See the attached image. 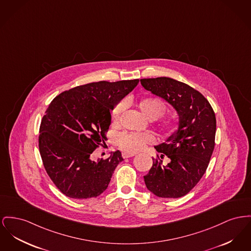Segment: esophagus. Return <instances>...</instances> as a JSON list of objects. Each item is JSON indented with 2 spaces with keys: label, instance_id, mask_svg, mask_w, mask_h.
Segmentation results:
<instances>
[{
  "label": "esophagus",
  "instance_id": "obj_1",
  "mask_svg": "<svg viewBox=\"0 0 251 251\" xmlns=\"http://www.w3.org/2000/svg\"><path fill=\"white\" fill-rule=\"evenodd\" d=\"M133 155H134L133 153H127V152H123L122 153V157L123 158H130V157H133Z\"/></svg>",
  "mask_w": 251,
  "mask_h": 251
}]
</instances>
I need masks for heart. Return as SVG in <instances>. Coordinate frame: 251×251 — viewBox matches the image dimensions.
<instances>
[{
  "mask_svg": "<svg viewBox=\"0 0 251 251\" xmlns=\"http://www.w3.org/2000/svg\"><path fill=\"white\" fill-rule=\"evenodd\" d=\"M126 103L131 101L127 100ZM138 112L149 120H155L159 118L165 110V104L155 98H142L133 102ZM123 110V105L120 104L113 112V124H118ZM174 127V121L171 118H164L159 120L158 128L162 132H170ZM153 136L150 133H122L118 137L119 147L124 151L134 153L142 151L149 144L153 142Z\"/></svg>",
  "mask_w": 251,
  "mask_h": 251,
  "instance_id": "heart-1",
  "label": "heart"
}]
</instances>
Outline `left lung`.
I'll return each mask as SVG.
<instances>
[{
    "instance_id": "left-lung-1",
    "label": "left lung",
    "mask_w": 251,
    "mask_h": 251,
    "mask_svg": "<svg viewBox=\"0 0 251 251\" xmlns=\"http://www.w3.org/2000/svg\"><path fill=\"white\" fill-rule=\"evenodd\" d=\"M141 85L170 104L178 116L176 130L154 149L170 162L152 158L144 176L148 190L162 198H179L192 191L206 172L216 133L215 114L204 96L171 77L142 78Z\"/></svg>"
}]
</instances>
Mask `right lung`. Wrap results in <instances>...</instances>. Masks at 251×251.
<instances>
[{
  "mask_svg": "<svg viewBox=\"0 0 251 251\" xmlns=\"http://www.w3.org/2000/svg\"><path fill=\"white\" fill-rule=\"evenodd\" d=\"M139 79L99 81L61 93L42 119L39 149L47 175L64 195L77 200L100 195L123 160L116 151L107 159H92L106 140L113 111Z\"/></svg>",
  "mask_w": 251,
  "mask_h": 251,
  "instance_id": "1",
  "label": "right lung"
}]
</instances>
